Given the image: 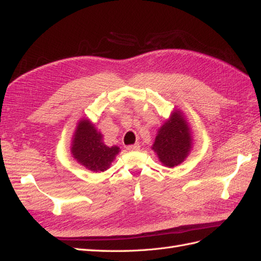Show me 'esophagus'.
<instances>
[{
	"label": "esophagus",
	"instance_id": "obj_1",
	"mask_svg": "<svg viewBox=\"0 0 261 261\" xmlns=\"http://www.w3.org/2000/svg\"><path fill=\"white\" fill-rule=\"evenodd\" d=\"M139 149H140V144L139 143L126 146V150H129V151H138Z\"/></svg>",
	"mask_w": 261,
	"mask_h": 261
}]
</instances>
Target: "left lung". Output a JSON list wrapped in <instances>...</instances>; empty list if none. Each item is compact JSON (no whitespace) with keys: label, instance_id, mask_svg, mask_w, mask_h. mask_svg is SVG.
I'll return each instance as SVG.
<instances>
[{"label":"left lung","instance_id":"8db88e82","mask_svg":"<svg viewBox=\"0 0 261 261\" xmlns=\"http://www.w3.org/2000/svg\"><path fill=\"white\" fill-rule=\"evenodd\" d=\"M193 135L182 110L174 109L158 129L152 150L166 168L182 164L193 149Z\"/></svg>","mask_w":261,"mask_h":261}]
</instances>
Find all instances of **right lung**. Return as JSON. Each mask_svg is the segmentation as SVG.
I'll list each match as a JSON object with an SVG mask.
<instances>
[{
    "mask_svg": "<svg viewBox=\"0 0 261 261\" xmlns=\"http://www.w3.org/2000/svg\"><path fill=\"white\" fill-rule=\"evenodd\" d=\"M71 156L93 173L105 172L110 168L119 154L117 145H106L101 132L98 131L89 119L82 118L76 125L70 144Z\"/></svg>",
    "mask_w": 261,
    "mask_h": 261,
    "instance_id": "right-lung-1",
    "label": "right lung"
}]
</instances>
